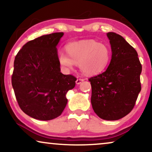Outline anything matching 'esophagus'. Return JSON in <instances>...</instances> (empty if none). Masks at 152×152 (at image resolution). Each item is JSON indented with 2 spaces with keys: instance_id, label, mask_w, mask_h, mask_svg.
<instances>
[{
  "instance_id": "34e87169",
  "label": "esophagus",
  "mask_w": 152,
  "mask_h": 152,
  "mask_svg": "<svg viewBox=\"0 0 152 152\" xmlns=\"http://www.w3.org/2000/svg\"><path fill=\"white\" fill-rule=\"evenodd\" d=\"M84 82V80H83V79H77V80H76V84H80L82 82Z\"/></svg>"
}]
</instances>
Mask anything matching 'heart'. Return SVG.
Listing matches in <instances>:
<instances>
[{
  "mask_svg": "<svg viewBox=\"0 0 152 152\" xmlns=\"http://www.w3.org/2000/svg\"><path fill=\"white\" fill-rule=\"evenodd\" d=\"M68 55L60 53L59 64L66 69H72L78 64L80 70L88 75H96L107 67L111 59V51L104 43L95 40H83L67 45Z\"/></svg>",
  "mask_w": 152,
  "mask_h": 152,
  "instance_id": "heart-1",
  "label": "heart"
}]
</instances>
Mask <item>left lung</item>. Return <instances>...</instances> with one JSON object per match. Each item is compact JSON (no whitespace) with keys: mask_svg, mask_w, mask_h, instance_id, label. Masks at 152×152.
<instances>
[{"mask_svg":"<svg viewBox=\"0 0 152 152\" xmlns=\"http://www.w3.org/2000/svg\"><path fill=\"white\" fill-rule=\"evenodd\" d=\"M112 56L107 70L89 79L94 112L106 120H117L129 113L141 91L142 65L136 50L123 37L108 32Z\"/></svg>","mask_w":152,"mask_h":152,"instance_id":"1","label":"left lung"}]
</instances>
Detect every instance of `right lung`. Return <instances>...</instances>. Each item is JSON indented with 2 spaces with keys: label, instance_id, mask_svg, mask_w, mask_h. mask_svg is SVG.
<instances>
[{
  "label": "right lung",
  "instance_id": "add662e5",
  "mask_svg": "<svg viewBox=\"0 0 152 152\" xmlns=\"http://www.w3.org/2000/svg\"><path fill=\"white\" fill-rule=\"evenodd\" d=\"M64 32L43 35L28 41L14 62L12 84L23 111L34 119L50 120L61 115L66 93L77 79L61 72L57 46Z\"/></svg>",
  "mask_w": 152,
  "mask_h": 152
}]
</instances>
